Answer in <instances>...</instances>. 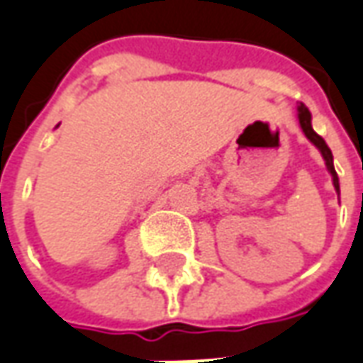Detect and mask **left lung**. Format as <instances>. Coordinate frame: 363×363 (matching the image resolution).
<instances>
[{
    "instance_id": "left-lung-1",
    "label": "left lung",
    "mask_w": 363,
    "mask_h": 363,
    "mask_svg": "<svg viewBox=\"0 0 363 363\" xmlns=\"http://www.w3.org/2000/svg\"><path fill=\"white\" fill-rule=\"evenodd\" d=\"M298 119H300V127H302V130H304L306 137L312 140L318 149H320V152H322V157H324V161H326L328 171H330L332 179H334V186H336V191L340 192V182H337L336 169H334V157H332V150H330V147L326 145V140L322 139L316 130L312 129V115H310V111H308V107H306L304 103H300V105H298Z\"/></svg>"
}]
</instances>
